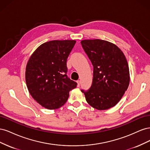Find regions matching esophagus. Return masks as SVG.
Here are the masks:
<instances>
[{"label": "esophagus", "instance_id": "obj_1", "mask_svg": "<svg viewBox=\"0 0 150 150\" xmlns=\"http://www.w3.org/2000/svg\"><path fill=\"white\" fill-rule=\"evenodd\" d=\"M77 83H78V87H79V86H80V81L79 80L77 81Z\"/></svg>", "mask_w": 150, "mask_h": 150}]
</instances>
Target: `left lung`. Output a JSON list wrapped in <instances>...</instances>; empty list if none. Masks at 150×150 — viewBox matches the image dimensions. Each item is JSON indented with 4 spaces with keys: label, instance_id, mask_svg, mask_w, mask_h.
<instances>
[{
    "label": "left lung",
    "instance_id": "8db88e82",
    "mask_svg": "<svg viewBox=\"0 0 150 150\" xmlns=\"http://www.w3.org/2000/svg\"><path fill=\"white\" fill-rule=\"evenodd\" d=\"M81 44L93 66L91 86L87 91L81 89L86 101L98 110L115 106L129 83V67L124 54L106 40H83Z\"/></svg>",
    "mask_w": 150,
    "mask_h": 150
}]
</instances>
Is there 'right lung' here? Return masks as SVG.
<instances>
[{
  "label": "right lung",
  "instance_id": "add662e5",
  "mask_svg": "<svg viewBox=\"0 0 150 150\" xmlns=\"http://www.w3.org/2000/svg\"><path fill=\"white\" fill-rule=\"evenodd\" d=\"M76 41L51 40L40 46L30 57L25 69V81L30 94L49 110L64 105L77 83L67 75V59Z\"/></svg>",
  "mask_w": 150,
  "mask_h": 150
}]
</instances>
